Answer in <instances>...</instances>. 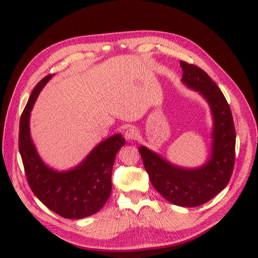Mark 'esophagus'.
<instances>
[{
	"mask_svg": "<svg viewBox=\"0 0 258 258\" xmlns=\"http://www.w3.org/2000/svg\"><path fill=\"white\" fill-rule=\"evenodd\" d=\"M138 136V131L134 127H130L125 131V138L127 141H135Z\"/></svg>",
	"mask_w": 258,
	"mask_h": 258,
	"instance_id": "1",
	"label": "esophagus"
}]
</instances>
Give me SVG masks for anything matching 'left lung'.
Instances as JSON below:
<instances>
[{
	"instance_id": "left-lung-1",
	"label": "left lung",
	"mask_w": 258,
	"mask_h": 258,
	"mask_svg": "<svg viewBox=\"0 0 258 258\" xmlns=\"http://www.w3.org/2000/svg\"><path fill=\"white\" fill-rule=\"evenodd\" d=\"M181 82L209 104L213 126L210 154L204 164L184 167L145 146L138 148L154 188L169 203L184 208L204 205L228 184L234 165L235 131L224 95L201 68L181 61Z\"/></svg>"
}]
</instances>
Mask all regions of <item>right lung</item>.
<instances>
[{"label":"right lung","instance_id":"obj_1","mask_svg":"<svg viewBox=\"0 0 258 258\" xmlns=\"http://www.w3.org/2000/svg\"><path fill=\"white\" fill-rule=\"evenodd\" d=\"M51 77H44L35 87L24 109L19 122V153L28 183L38 200L67 219H83L97 213L109 198L114 159L125 145V138L121 133L109 136L94 147L82 162L67 170L47 165L32 140L30 117L39 94Z\"/></svg>","mask_w":258,"mask_h":258}]
</instances>
